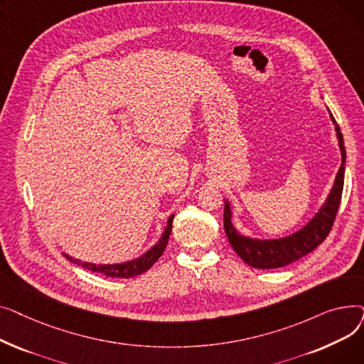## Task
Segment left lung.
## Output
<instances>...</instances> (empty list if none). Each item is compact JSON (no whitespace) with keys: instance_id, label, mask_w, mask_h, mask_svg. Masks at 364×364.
<instances>
[{"instance_id":"1","label":"left lung","mask_w":364,"mask_h":364,"mask_svg":"<svg viewBox=\"0 0 364 364\" xmlns=\"http://www.w3.org/2000/svg\"><path fill=\"white\" fill-rule=\"evenodd\" d=\"M323 99V97H321ZM331 121L335 127L336 140L341 151V166L336 172V177L331 187V192L328 198L324 199L318 211L310 218L309 223H305L296 232L286 235L282 237H272V239H261L243 235L237 230V227L233 223V206L232 202L227 198L224 199V230L227 235L228 242L233 246L236 254L247 264L254 267V269H279L288 264L295 262L296 259L305 257L314 251L316 247L326 239L331 228L333 225L341 196L343 188V177H346V146H343L342 132L331 113Z\"/></svg>"}]
</instances>
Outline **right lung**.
I'll list each match as a JSON object with an SVG mask.
<instances>
[{
    "label": "right lung",
    "mask_w": 364,
    "mask_h": 364,
    "mask_svg": "<svg viewBox=\"0 0 364 364\" xmlns=\"http://www.w3.org/2000/svg\"><path fill=\"white\" fill-rule=\"evenodd\" d=\"M172 220H174V214L169 215L162 236L159 237V240L155 245L150 247V250H147L143 255H140L137 258H132L129 261H124V262H118V264H94V262H88V261L76 259L68 254H63V255L70 262L78 264L82 267V269H87L92 273H99V274H103L107 277H121V279L136 277V276H140L144 272H147L165 251L171 230H172Z\"/></svg>",
    "instance_id": "add662e5"
}]
</instances>
